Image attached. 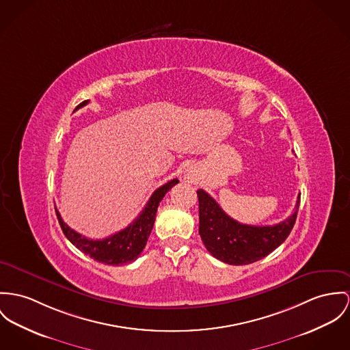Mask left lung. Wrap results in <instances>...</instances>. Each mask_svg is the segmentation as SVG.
Returning a JSON list of instances; mask_svg holds the SVG:
<instances>
[{"mask_svg":"<svg viewBox=\"0 0 350 350\" xmlns=\"http://www.w3.org/2000/svg\"><path fill=\"white\" fill-rule=\"evenodd\" d=\"M200 228L198 233L208 252L217 260L229 265H247L267 257L291 234L299 197L295 212L286 219L271 226L245 225L226 215L205 190H197Z\"/></svg>","mask_w":350,"mask_h":350,"instance_id":"8db88e82","label":"left lung"}]
</instances>
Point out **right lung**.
<instances>
[{"instance_id": "obj_1", "label": "right lung", "mask_w": 350, "mask_h": 350, "mask_svg": "<svg viewBox=\"0 0 350 350\" xmlns=\"http://www.w3.org/2000/svg\"><path fill=\"white\" fill-rule=\"evenodd\" d=\"M86 104H89V100L81 103L80 105L75 110L85 107ZM177 183H178V180L174 178L160 188L156 189L154 193L152 194V197L149 198V201L146 202L145 208L142 209V212L138 215V217L129 226H126L121 232H118L113 236H109L103 240H90V239L83 237L82 234L70 229L64 222V219L61 218V215L58 213L57 209H55V215H57L59 226H61L65 237L82 253H85L94 261L103 262L105 265L118 267V265L129 264L132 261H135L138 258V256L141 254V252L144 250L148 239L150 236V232L153 229V225H154L157 208H159L163 196Z\"/></svg>"}]
</instances>
